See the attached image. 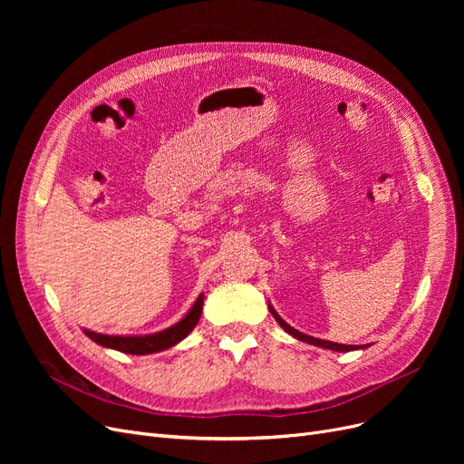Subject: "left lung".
I'll return each instance as SVG.
<instances>
[{
    "label": "left lung",
    "mask_w": 464,
    "mask_h": 464,
    "mask_svg": "<svg viewBox=\"0 0 464 464\" xmlns=\"http://www.w3.org/2000/svg\"><path fill=\"white\" fill-rule=\"evenodd\" d=\"M269 310H271V314L275 315V320L278 322V325H280L287 334H291L294 338L301 340V343H306V344H312V346H320V348H325V350H331V352H353V350H362V348H369V346H371V344H364V346H348V344L331 343V340L314 338V336H310V334H304V333L294 329L289 324H285V322L280 318V315H278V312L273 308V304H269Z\"/></svg>",
    "instance_id": "left-lung-1"
}]
</instances>
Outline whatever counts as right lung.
<instances>
[{"instance_id": "obj_1", "label": "right lung", "mask_w": 464, "mask_h": 464, "mask_svg": "<svg viewBox=\"0 0 464 464\" xmlns=\"http://www.w3.org/2000/svg\"><path fill=\"white\" fill-rule=\"evenodd\" d=\"M203 301H205V295L201 294L198 299H195L193 306L188 310V314L180 322L152 334H103V333H95L88 329H84V334L90 340H93L95 344L121 352V353H131V355L158 353L177 346L180 340H184L193 331V327L199 324L201 312H203Z\"/></svg>"}]
</instances>
